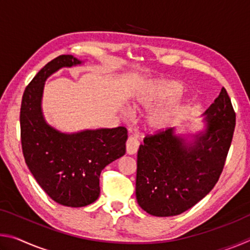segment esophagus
I'll return each instance as SVG.
<instances>
[{"label":"esophagus","mask_w":250,"mask_h":250,"mask_svg":"<svg viewBox=\"0 0 250 250\" xmlns=\"http://www.w3.org/2000/svg\"><path fill=\"white\" fill-rule=\"evenodd\" d=\"M139 146H140V142L138 141V139L135 137H131L128 138L125 143V149H126V153L128 154H135L138 152Z\"/></svg>","instance_id":"34e87169"}]
</instances>
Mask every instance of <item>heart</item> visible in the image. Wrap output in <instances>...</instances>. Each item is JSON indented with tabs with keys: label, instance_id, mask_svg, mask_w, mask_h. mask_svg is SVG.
I'll return each instance as SVG.
<instances>
[{
	"label": "heart",
	"instance_id": "heart-1",
	"mask_svg": "<svg viewBox=\"0 0 250 250\" xmlns=\"http://www.w3.org/2000/svg\"><path fill=\"white\" fill-rule=\"evenodd\" d=\"M182 90V84L176 82L164 79L153 80L134 95L132 104L135 109H150L167 99L180 96ZM181 110L182 107L180 105H172L152 113L146 121L147 129L153 133L167 130Z\"/></svg>",
	"mask_w": 250,
	"mask_h": 250
}]
</instances>
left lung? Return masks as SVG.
<instances>
[{
    "label": "left lung",
    "instance_id": "obj_1",
    "mask_svg": "<svg viewBox=\"0 0 250 250\" xmlns=\"http://www.w3.org/2000/svg\"><path fill=\"white\" fill-rule=\"evenodd\" d=\"M205 131L188 141L171 128L146 135L138 151L135 195L153 216L182 214L208 194L221 176L236 113L225 88L203 113Z\"/></svg>",
    "mask_w": 250,
    "mask_h": 250
}]
</instances>
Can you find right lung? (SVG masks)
I'll list each match as a JSON object with an SVG mask.
<instances>
[{
  "label": "right lung",
  "mask_w": 250,
  "mask_h": 250,
  "mask_svg": "<svg viewBox=\"0 0 250 250\" xmlns=\"http://www.w3.org/2000/svg\"><path fill=\"white\" fill-rule=\"evenodd\" d=\"M61 55L46 64L25 88L21 105V141L25 163L45 193L58 204L83 207L100 194L101 171L125 153V126L64 133L45 121L42 111L44 84L62 67L82 64Z\"/></svg>",
  "instance_id": "obj_1"
}]
</instances>
